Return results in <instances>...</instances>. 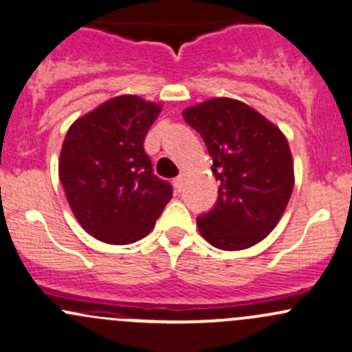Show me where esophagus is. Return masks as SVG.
<instances>
[{
	"label": "esophagus",
	"instance_id": "34e87169",
	"mask_svg": "<svg viewBox=\"0 0 352 352\" xmlns=\"http://www.w3.org/2000/svg\"><path fill=\"white\" fill-rule=\"evenodd\" d=\"M183 186H184V176H177L175 179L176 191H183Z\"/></svg>",
	"mask_w": 352,
	"mask_h": 352
}]
</instances>
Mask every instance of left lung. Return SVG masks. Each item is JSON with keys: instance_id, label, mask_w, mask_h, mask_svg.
I'll return each instance as SVG.
<instances>
[{"instance_id": "1", "label": "left lung", "mask_w": 352, "mask_h": 352, "mask_svg": "<svg viewBox=\"0 0 352 352\" xmlns=\"http://www.w3.org/2000/svg\"><path fill=\"white\" fill-rule=\"evenodd\" d=\"M183 118L204 138L219 181L217 204L197 219L219 250H245L270 234L294 186V164L283 131L241 100L215 97L186 107Z\"/></svg>"}]
</instances>
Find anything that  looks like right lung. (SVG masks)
<instances>
[{
  "label": "right lung",
  "mask_w": 352,
  "mask_h": 352,
  "mask_svg": "<svg viewBox=\"0 0 352 352\" xmlns=\"http://www.w3.org/2000/svg\"><path fill=\"white\" fill-rule=\"evenodd\" d=\"M162 104L118 96L83 114L66 131L59 181L76 221L99 241L130 245L145 238L173 198L152 173L144 148Z\"/></svg>",
  "instance_id": "add662e5"
}]
</instances>
